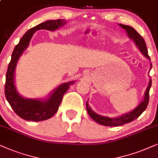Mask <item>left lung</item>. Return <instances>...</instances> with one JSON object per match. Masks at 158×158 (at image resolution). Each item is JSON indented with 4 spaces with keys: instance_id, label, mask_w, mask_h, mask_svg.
Here are the masks:
<instances>
[{
    "instance_id": "8db88e82",
    "label": "left lung",
    "mask_w": 158,
    "mask_h": 158,
    "mask_svg": "<svg viewBox=\"0 0 158 158\" xmlns=\"http://www.w3.org/2000/svg\"><path fill=\"white\" fill-rule=\"evenodd\" d=\"M118 25L121 27V28L125 29L129 38L131 39V40L134 42L135 45L137 47L138 49L139 50L141 53L150 61V58L148 56V49H147L146 43H145L142 37L139 34L133 27L128 26V25L121 24H118ZM151 69H152V64L150 63V70ZM151 85H152V80L150 79L148 87H147L146 90H145L144 97H143L142 101L138 104V106H136V108H134L133 110L129 111V112H127L124 113V114L114 118L104 116V115L98 114V113L94 112V111L90 108V106H89V102H88L89 99H88L87 102H86V108H87L88 114L89 115V116L91 117L94 121L98 123L99 124L106 126V127H118V126H121L125 124V123H129V122L134 121V119L137 118L145 110L147 107H148L149 101V92H150Z\"/></svg>"
}]
</instances>
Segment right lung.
Here are the masks:
<instances>
[{"instance_id":"1","label":"right lung","mask_w":158,"mask_h":158,"mask_svg":"<svg viewBox=\"0 0 158 158\" xmlns=\"http://www.w3.org/2000/svg\"><path fill=\"white\" fill-rule=\"evenodd\" d=\"M66 24L65 19L49 20L32 27L23 35L12 52L6 77V98L14 112L26 121H42L53 116L58 110L64 94L69 87L76 82V81H70L62 83L44 98H25L19 94L16 86V65L23 52L28 48L35 31L40 29L54 31Z\"/></svg>"}]
</instances>
